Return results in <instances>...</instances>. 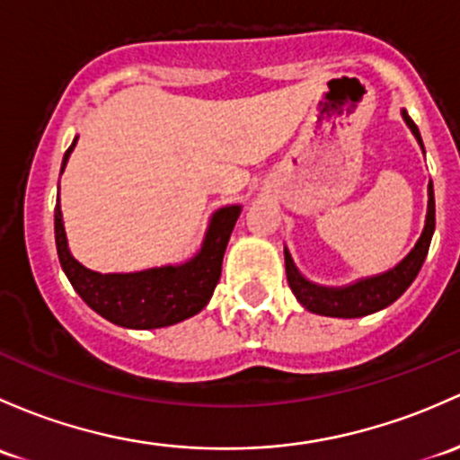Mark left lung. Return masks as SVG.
Segmentation results:
<instances>
[{
	"label": "left lung",
	"instance_id": "1",
	"mask_svg": "<svg viewBox=\"0 0 460 460\" xmlns=\"http://www.w3.org/2000/svg\"><path fill=\"white\" fill-rule=\"evenodd\" d=\"M401 116H403L405 125H408L410 132L414 134V138H417V143L421 145L423 149L421 134H419V128L414 125V120L410 119L405 110H401ZM434 222H437V209H434V187L432 181H429L428 214H425L421 238L417 240L412 251H410L396 267L384 270V273L370 275V278H361L357 279V282L346 284V287H322V284L311 282V279L304 278V275L299 273L291 253H288V249L284 246V264H287L288 287H291L297 302L302 304L306 311L317 313V315L352 319L381 311V308L390 306V304L396 302L401 295L408 291V287L414 282L419 270H421L429 243H432Z\"/></svg>",
	"mask_w": 460,
	"mask_h": 460
}]
</instances>
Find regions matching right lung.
Wrapping results in <instances>:
<instances>
[{"instance_id":"right-lung-1","label":"right lung","mask_w":460,"mask_h":460,"mask_svg":"<svg viewBox=\"0 0 460 460\" xmlns=\"http://www.w3.org/2000/svg\"><path fill=\"white\" fill-rule=\"evenodd\" d=\"M79 138V137H76ZM72 141L61 163L64 173L75 149ZM243 205H226L211 214L200 249L182 264H165L134 273H99L75 260L67 249L59 198L55 207V243L64 273L85 304L101 317L123 328H163L190 319L207 306L220 279L226 243Z\"/></svg>"}]
</instances>
